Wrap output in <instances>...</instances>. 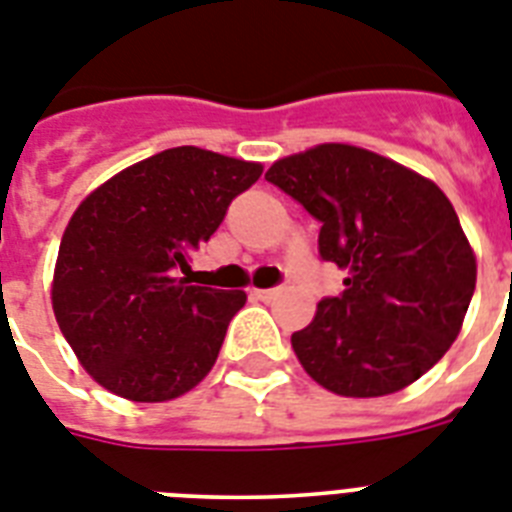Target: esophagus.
<instances>
[{"label":"esophagus","instance_id":"esophagus-1","mask_svg":"<svg viewBox=\"0 0 512 512\" xmlns=\"http://www.w3.org/2000/svg\"><path fill=\"white\" fill-rule=\"evenodd\" d=\"M278 294H281V289H252L249 291V296H252V299H260V302H270V299H276Z\"/></svg>","mask_w":512,"mask_h":512}]
</instances>
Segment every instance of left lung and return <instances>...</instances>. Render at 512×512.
<instances>
[{"label":"left lung","instance_id":"1","mask_svg":"<svg viewBox=\"0 0 512 512\" xmlns=\"http://www.w3.org/2000/svg\"><path fill=\"white\" fill-rule=\"evenodd\" d=\"M265 179L320 221L322 260L349 270L346 289L291 336L307 375L338 395L377 398L435 367L476 286L474 252L440 187L338 143L281 158Z\"/></svg>","mask_w":512,"mask_h":512}]
</instances>
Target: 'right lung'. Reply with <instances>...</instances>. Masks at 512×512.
Returning a JSON list of instances; mask_svg holds the SVG:
<instances>
[{
	"label": "right lung",
	"instance_id": "obj_1",
	"mask_svg": "<svg viewBox=\"0 0 512 512\" xmlns=\"http://www.w3.org/2000/svg\"><path fill=\"white\" fill-rule=\"evenodd\" d=\"M260 174V163L182 145L119 171L75 210L51 304L98 385L158 403L208 375L247 294L190 286L179 270Z\"/></svg>",
	"mask_w": 512,
	"mask_h": 512
}]
</instances>
